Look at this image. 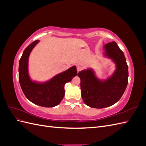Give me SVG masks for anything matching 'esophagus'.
<instances>
[{
    "label": "esophagus",
    "instance_id": "1",
    "mask_svg": "<svg viewBox=\"0 0 146 146\" xmlns=\"http://www.w3.org/2000/svg\"><path fill=\"white\" fill-rule=\"evenodd\" d=\"M82 67L80 66H78L77 67V72H79V71H80V70H82Z\"/></svg>",
    "mask_w": 146,
    "mask_h": 146
}]
</instances>
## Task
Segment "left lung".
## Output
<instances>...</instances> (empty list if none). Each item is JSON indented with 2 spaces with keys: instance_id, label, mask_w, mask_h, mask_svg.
<instances>
[{
  "instance_id": "left-lung-1",
  "label": "left lung",
  "mask_w": 146,
  "mask_h": 146,
  "mask_svg": "<svg viewBox=\"0 0 146 146\" xmlns=\"http://www.w3.org/2000/svg\"><path fill=\"white\" fill-rule=\"evenodd\" d=\"M104 56L111 59L116 69L111 76L100 80L91 68L80 71L82 98L85 104L91 108H103L116 104L124 92L129 77V70L123 52L114 41L103 47Z\"/></svg>"
}]
</instances>
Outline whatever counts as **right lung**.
<instances>
[{"label":"right lung","instance_id":"obj_1","mask_svg":"<svg viewBox=\"0 0 146 146\" xmlns=\"http://www.w3.org/2000/svg\"><path fill=\"white\" fill-rule=\"evenodd\" d=\"M40 41L36 40L25 48L19 60V81L24 94L30 102L44 107H54L63 99L66 83L77 76L76 66L56 75L46 82L33 81L29 73V58L31 52Z\"/></svg>","mask_w":146,"mask_h":146}]
</instances>
